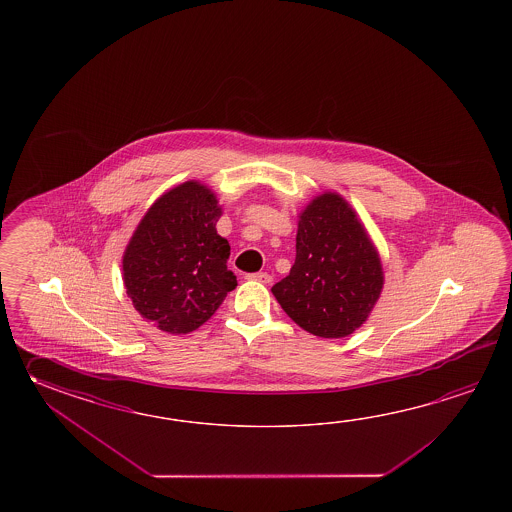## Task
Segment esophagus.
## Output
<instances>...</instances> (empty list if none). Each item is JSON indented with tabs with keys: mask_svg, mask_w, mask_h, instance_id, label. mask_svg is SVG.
Returning a JSON list of instances; mask_svg holds the SVG:
<instances>
[{
	"mask_svg": "<svg viewBox=\"0 0 512 512\" xmlns=\"http://www.w3.org/2000/svg\"><path fill=\"white\" fill-rule=\"evenodd\" d=\"M247 278H249V280H254V282L260 283L272 282V276L269 274V272H254V274H249Z\"/></svg>",
	"mask_w": 512,
	"mask_h": 512,
	"instance_id": "esophagus-1",
	"label": "esophagus"
}]
</instances>
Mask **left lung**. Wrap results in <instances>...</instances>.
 <instances>
[{
	"mask_svg": "<svg viewBox=\"0 0 512 512\" xmlns=\"http://www.w3.org/2000/svg\"><path fill=\"white\" fill-rule=\"evenodd\" d=\"M384 285L381 256L355 208L337 192L298 214L296 260L272 285L283 311L307 333L348 337L370 316Z\"/></svg>",
	"mask_w": 512,
	"mask_h": 512,
	"instance_id": "left-lung-1",
	"label": "left lung"
}]
</instances>
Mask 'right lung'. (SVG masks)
Listing matches in <instances>:
<instances>
[{
    "label": "right lung",
    "mask_w": 512,
    "mask_h": 512,
    "mask_svg": "<svg viewBox=\"0 0 512 512\" xmlns=\"http://www.w3.org/2000/svg\"><path fill=\"white\" fill-rule=\"evenodd\" d=\"M210 186L186 181L153 201L122 256V280L139 315L170 335L203 326L236 289L229 241Z\"/></svg>",
    "instance_id": "add662e5"
}]
</instances>
